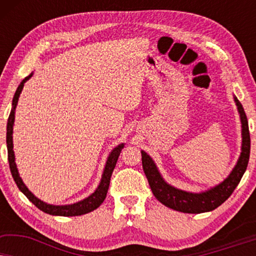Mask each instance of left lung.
<instances>
[{"instance_id": "left-lung-1", "label": "left lung", "mask_w": 256, "mask_h": 256, "mask_svg": "<svg viewBox=\"0 0 256 256\" xmlns=\"http://www.w3.org/2000/svg\"><path fill=\"white\" fill-rule=\"evenodd\" d=\"M234 101H236L238 110H239L241 127H242V129H241V134H242L241 154L236 166H234L230 176L216 186L210 188L205 192H200V194H192V192H186L171 186L160 176V171L152 157L142 150L143 171H144L154 196L163 205L184 213L208 212L222 205L236 190V188L244 176V171L247 169L248 160H250V129H248L247 116L242 104H240V101L236 96H234Z\"/></svg>"}]
</instances>
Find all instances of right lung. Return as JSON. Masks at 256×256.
Here are the masks:
<instances>
[{"mask_svg":"<svg viewBox=\"0 0 256 256\" xmlns=\"http://www.w3.org/2000/svg\"><path fill=\"white\" fill-rule=\"evenodd\" d=\"M32 76L31 73L30 76H28L26 78L23 79V82L20 84V86L17 87L15 96H14L12 99V112H10L9 118H8V124H6V148H8V160H9V166H10V171H12V178L15 180V183L20 191L23 192L24 194L26 196V198L32 202L34 206H37L40 211H43L48 214L51 216H82V214H86V213L92 212L94 210L99 208V206L102 204L104 198H106L108 188H110V177L112 174H113V170L115 166H116L118 158L120 156L121 150L124 149V144L121 143L118 146L112 150V152L108 156L107 162H106V166H104L102 177H101V182L99 184V186L96 191L93 192L90 197H87L84 199V200H80L78 202H74V204L71 205H50L46 204V202H42L40 199H38L37 197L31 194L29 191V188L26 186V184L23 183L22 178L20 177L18 170H17L16 163H15V154H14V144H12V127H14V121H15V108L17 106V102H18V98L20 94L22 92L24 84H26V80H29Z\"/></svg>","mask_w":256,"mask_h":256,"instance_id":"1","label":"right lung"}]
</instances>
